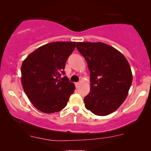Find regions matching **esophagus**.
<instances>
[{
	"instance_id": "1",
	"label": "esophagus",
	"mask_w": 151,
	"mask_h": 151,
	"mask_svg": "<svg viewBox=\"0 0 151 151\" xmlns=\"http://www.w3.org/2000/svg\"><path fill=\"white\" fill-rule=\"evenodd\" d=\"M75 85H76V87L78 88V87H79V85H80V82H76V83H75Z\"/></svg>"
}]
</instances>
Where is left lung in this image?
I'll list each match as a JSON object with an SVG mask.
<instances>
[{
	"mask_svg": "<svg viewBox=\"0 0 151 151\" xmlns=\"http://www.w3.org/2000/svg\"><path fill=\"white\" fill-rule=\"evenodd\" d=\"M76 48L87 62L90 92L84 98L87 110L105 116L125 100L133 80L129 63L114 47L103 42H77Z\"/></svg>",
	"mask_w": 151,
	"mask_h": 151,
	"instance_id": "8db88e82",
	"label": "left lung"
}]
</instances>
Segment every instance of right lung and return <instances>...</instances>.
I'll return each mask as SVG.
<instances>
[{
    "label": "right lung",
    "instance_id": "1",
    "mask_svg": "<svg viewBox=\"0 0 151 151\" xmlns=\"http://www.w3.org/2000/svg\"><path fill=\"white\" fill-rule=\"evenodd\" d=\"M76 42H53L31 53L21 66V83L32 104L40 111L53 113L67 106L76 89L64 71Z\"/></svg>",
    "mask_w": 151,
    "mask_h": 151
}]
</instances>
